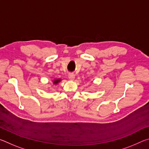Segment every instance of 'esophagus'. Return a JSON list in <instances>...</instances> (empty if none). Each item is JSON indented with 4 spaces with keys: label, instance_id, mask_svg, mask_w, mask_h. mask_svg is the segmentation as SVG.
<instances>
[{
    "label": "esophagus",
    "instance_id": "obj_1",
    "mask_svg": "<svg viewBox=\"0 0 149 149\" xmlns=\"http://www.w3.org/2000/svg\"><path fill=\"white\" fill-rule=\"evenodd\" d=\"M68 77H69L70 79L74 80V78H75V75H74V74H70L68 75Z\"/></svg>",
    "mask_w": 149,
    "mask_h": 149
}]
</instances>
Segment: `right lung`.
Masks as SVG:
<instances>
[{
    "label": "right lung",
    "mask_w": 149,
    "mask_h": 149,
    "mask_svg": "<svg viewBox=\"0 0 149 149\" xmlns=\"http://www.w3.org/2000/svg\"><path fill=\"white\" fill-rule=\"evenodd\" d=\"M60 80H61V79H55V80L54 81H53V83H54V84H58V82H60Z\"/></svg>",
    "instance_id": "obj_1"
}]
</instances>
